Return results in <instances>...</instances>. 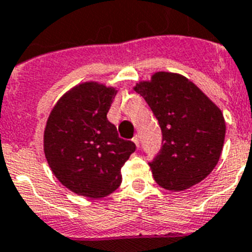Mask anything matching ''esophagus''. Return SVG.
Here are the masks:
<instances>
[{
  "label": "esophagus",
  "instance_id": "obj_1",
  "mask_svg": "<svg viewBox=\"0 0 252 252\" xmlns=\"http://www.w3.org/2000/svg\"><path fill=\"white\" fill-rule=\"evenodd\" d=\"M132 141H133V142H134V143H136L137 147H139V136H134V137H133Z\"/></svg>",
  "mask_w": 252,
  "mask_h": 252
}]
</instances>
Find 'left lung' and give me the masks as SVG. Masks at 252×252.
Returning <instances> with one entry per match:
<instances>
[{
    "label": "left lung",
    "instance_id": "1",
    "mask_svg": "<svg viewBox=\"0 0 252 252\" xmlns=\"http://www.w3.org/2000/svg\"><path fill=\"white\" fill-rule=\"evenodd\" d=\"M145 98L162 133L149 165L158 186L183 191L204 181L219 161L225 137L220 109L181 74L158 71L133 88Z\"/></svg>",
    "mask_w": 252,
    "mask_h": 252
}]
</instances>
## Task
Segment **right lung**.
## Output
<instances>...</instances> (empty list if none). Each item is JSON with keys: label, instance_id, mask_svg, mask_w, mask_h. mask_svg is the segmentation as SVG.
Masks as SVG:
<instances>
[{"label": "right lung", "instance_id": "1", "mask_svg": "<svg viewBox=\"0 0 252 252\" xmlns=\"http://www.w3.org/2000/svg\"><path fill=\"white\" fill-rule=\"evenodd\" d=\"M116 92L97 82L78 84L56 102L46 123L43 150L51 170L84 197L113 193L122 183L120 169L136 151L107 120Z\"/></svg>", "mask_w": 252, "mask_h": 252}]
</instances>
